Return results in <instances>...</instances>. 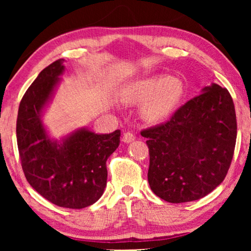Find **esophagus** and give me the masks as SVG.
Returning a JSON list of instances; mask_svg holds the SVG:
<instances>
[{"label": "esophagus", "instance_id": "esophagus-1", "mask_svg": "<svg viewBox=\"0 0 251 251\" xmlns=\"http://www.w3.org/2000/svg\"><path fill=\"white\" fill-rule=\"evenodd\" d=\"M122 140H123V142H125V143H131V142H133V140H135V135H133L132 132L126 131V132L123 133Z\"/></svg>", "mask_w": 251, "mask_h": 251}]
</instances>
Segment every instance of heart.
Segmentation results:
<instances>
[{
    "label": "heart",
    "instance_id": "b5f03b06",
    "mask_svg": "<svg viewBox=\"0 0 251 251\" xmlns=\"http://www.w3.org/2000/svg\"><path fill=\"white\" fill-rule=\"evenodd\" d=\"M185 88L179 78L155 75L130 83L126 97L131 101H144L142 113L147 121L157 122L167 119L184 97Z\"/></svg>",
    "mask_w": 251,
    "mask_h": 251
}]
</instances>
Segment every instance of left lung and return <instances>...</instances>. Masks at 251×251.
<instances>
[{
  "label": "left lung",
  "instance_id": "1",
  "mask_svg": "<svg viewBox=\"0 0 251 251\" xmlns=\"http://www.w3.org/2000/svg\"><path fill=\"white\" fill-rule=\"evenodd\" d=\"M236 131L231 95L215 83L180 106L167 122L142 130L150 152L151 190L170 203L205 197L227 175Z\"/></svg>",
  "mask_w": 251,
  "mask_h": 251
}]
</instances>
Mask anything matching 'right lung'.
<instances>
[{
	"instance_id": "add662e5",
	"label": "right lung",
	"mask_w": 251,
	"mask_h": 251,
	"mask_svg": "<svg viewBox=\"0 0 251 251\" xmlns=\"http://www.w3.org/2000/svg\"><path fill=\"white\" fill-rule=\"evenodd\" d=\"M63 63L58 59L44 68L24 95L17 118V144L30 186L51 203L82 209L102 195L106 161L118 149L121 131L97 135L81 129L60 144L48 137L40 115L63 73Z\"/></svg>"
}]
</instances>
